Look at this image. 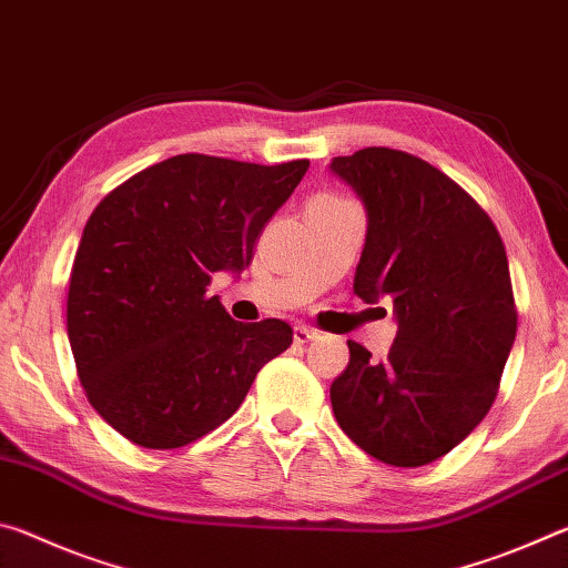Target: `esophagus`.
Instances as JSON below:
<instances>
[{
    "instance_id": "obj_1",
    "label": "esophagus",
    "mask_w": 568,
    "mask_h": 568,
    "mask_svg": "<svg viewBox=\"0 0 568 568\" xmlns=\"http://www.w3.org/2000/svg\"><path fill=\"white\" fill-rule=\"evenodd\" d=\"M293 338H295V343H307V341L318 338V331L307 328V325H295V328H293Z\"/></svg>"
}]
</instances>
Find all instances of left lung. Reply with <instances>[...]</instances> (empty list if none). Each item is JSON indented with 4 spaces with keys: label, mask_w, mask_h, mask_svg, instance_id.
<instances>
[{
    "label": "left lung",
    "mask_w": 568,
    "mask_h": 568,
    "mask_svg": "<svg viewBox=\"0 0 568 568\" xmlns=\"http://www.w3.org/2000/svg\"><path fill=\"white\" fill-rule=\"evenodd\" d=\"M365 207L353 293L393 301L398 323L376 363L348 341L331 386L338 426L365 454L416 468L446 456L491 408L516 338L506 250L491 217L426 160L388 148L333 158Z\"/></svg>",
    "instance_id": "obj_1"
}]
</instances>
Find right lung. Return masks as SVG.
Here are the masks:
<instances>
[{
	"mask_svg": "<svg viewBox=\"0 0 568 568\" xmlns=\"http://www.w3.org/2000/svg\"><path fill=\"white\" fill-rule=\"evenodd\" d=\"M311 162L255 165L175 155L114 187L77 247L67 335L92 408L132 444L180 448L225 423L285 321L237 323L213 273H243L253 245Z\"/></svg>",
	"mask_w": 568,
	"mask_h": 568,
	"instance_id": "obj_1",
	"label": "right lung"
}]
</instances>
